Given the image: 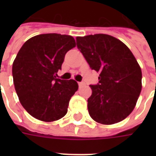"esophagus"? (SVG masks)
<instances>
[{
  "mask_svg": "<svg viewBox=\"0 0 156 156\" xmlns=\"http://www.w3.org/2000/svg\"><path fill=\"white\" fill-rule=\"evenodd\" d=\"M84 84H85V83H84V82H80V83H78V85L79 86H83V85H84Z\"/></svg>",
  "mask_w": 156,
  "mask_h": 156,
  "instance_id": "obj_1",
  "label": "esophagus"
}]
</instances>
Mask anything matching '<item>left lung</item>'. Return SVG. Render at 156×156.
I'll return each mask as SVG.
<instances>
[{
    "instance_id": "obj_1",
    "label": "left lung",
    "mask_w": 156,
    "mask_h": 156,
    "mask_svg": "<svg viewBox=\"0 0 156 156\" xmlns=\"http://www.w3.org/2000/svg\"><path fill=\"white\" fill-rule=\"evenodd\" d=\"M76 42L90 69L100 73L99 83L90 86V117L104 125L123 121L133 110L142 90V70L137 60L124 43L111 35L77 37Z\"/></svg>"
}]
</instances>
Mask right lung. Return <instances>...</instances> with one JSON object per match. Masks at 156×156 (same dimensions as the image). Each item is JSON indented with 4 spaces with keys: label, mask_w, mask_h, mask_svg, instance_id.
<instances>
[{
    "label": "right lung",
    "mask_w": 156,
    "mask_h": 156,
    "mask_svg": "<svg viewBox=\"0 0 156 156\" xmlns=\"http://www.w3.org/2000/svg\"><path fill=\"white\" fill-rule=\"evenodd\" d=\"M75 46L70 35L43 34L26 41L17 54L12 68L13 84L21 104L33 117L50 122L67 113L78 85L73 79L56 76L66 52Z\"/></svg>",
    "instance_id": "right-lung-1"
}]
</instances>
